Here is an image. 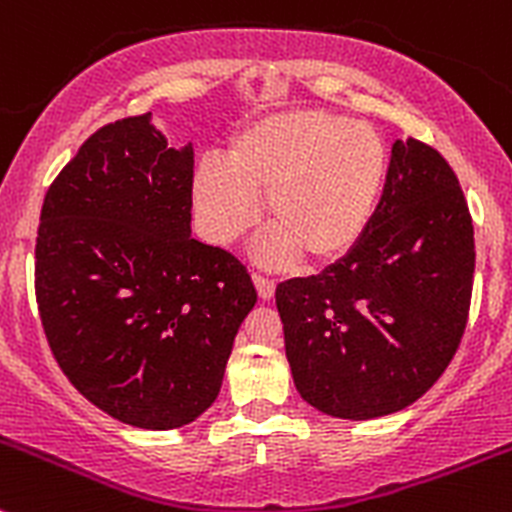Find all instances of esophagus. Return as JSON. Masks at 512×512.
Masks as SVG:
<instances>
[{
  "label": "esophagus",
  "mask_w": 512,
  "mask_h": 512,
  "mask_svg": "<svg viewBox=\"0 0 512 512\" xmlns=\"http://www.w3.org/2000/svg\"><path fill=\"white\" fill-rule=\"evenodd\" d=\"M252 282H255L260 300H272V297H275V280H270V277L257 272V275H252Z\"/></svg>",
  "instance_id": "esophagus-1"
}]
</instances>
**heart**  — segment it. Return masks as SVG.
Returning <instances> with one entry per match:
<instances>
[{"label":"heart","mask_w":512,"mask_h":512,"mask_svg":"<svg viewBox=\"0 0 512 512\" xmlns=\"http://www.w3.org/2000/svg\"><path fill=\"white\" fill-rule=\"evenodd\" d=\"M385 180L388 150L370 124L292 107L240 124L220 167L197 170L192 202L207 240L230 245L257 225L265 200V255L327 267L360 245Z\"/></svg>","instance_id":"1"}]
</instances>
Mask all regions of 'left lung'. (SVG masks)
<instances>
[{
	"label": "left lung",
	"mask_w": 512,
	"mask_h": 512,
	"mask_svg": "<svg viewBox=\"0 0 512 512\" xmlns=\"http://www.w3.org/2000/svg\"><path fill=\"white\" fill-rule=\"evenodd\" d=\"M473 220L438 150L395 140L380 205L360 245L320 275L277 285L292 380L342 420L393 415L453 360L473 292Z\"/></svg>",
	"instance_id": "1"
}]
</instances>
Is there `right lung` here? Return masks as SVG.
Wrapping results in <instances>:
<instances>
[{
    "label": "right lung",
    "instance_id": "1",
    "mask_svg": "<svg viewBox=\"0 0 512 512\" xmlns=\"http://www.w3.org/2000/svg\"><path fill=\"white\" fill-rule=\"evenodd\" d=\"M192 142L152 112L94 132L47 190L39 317L74 388L114 420L172 430L217 400L257 292L235 255L192 237Z\"/></svg>",
    "mask_w": 512,
    "mask_h": 512
}]
</instances>
